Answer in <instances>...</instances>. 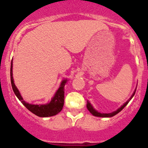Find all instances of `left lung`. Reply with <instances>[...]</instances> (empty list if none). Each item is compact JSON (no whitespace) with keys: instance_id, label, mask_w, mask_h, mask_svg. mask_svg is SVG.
<instances>
[{"instance_id":"8db88e82","label":"left lung","mask_w":148,"mask_h":148,"mask_svg":"<svg viewBox=\"0 0 148 148\" xmlns=\"http://www.w3.org/2000/svg\"><path fill=\"white\" fill-rule=\"evenodd\" d=\"M136 90H135V91L133 92V95H131V97L130 98V99H129V100H128L126 103H125V104H124L122 106H121V108H119V109L117 110L114 111V112H113V113H99L98 111H96L95 109H94L93 108H92V105H91V104H90V102H88V101H87V109H88V110L90 111V113H92V114L93 115V116H98V117H112V116H115V115H116V114H117V113H119L120 111H121L123 109H124V108H125V106H126L127 104H128V102L130 101V99H131L133 97V95H135Z\"/></svg>"}]
</instances>
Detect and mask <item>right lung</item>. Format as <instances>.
<instances>
[{"label":"right lung","instance_id":"1","mask_svg":"<svg viewBox=\"0 0 148 148\" xmlns=\"http://www.w3.org/2000/svg\"><path fill=\"white\" fill-rule=\"evenodd\" d=\"M10 78H11V84L12 90L18 97V99L21 101L22 104L25 106L26 108L31 111L32 113H34L36 116L39 117H49V116H53L55 115L58 114L59 112H61L64 106V87L65 84L67 80H63L61 82L60 87L57 90L56 93L55 94L54 97L52 99L50 102L47 104H30L27 103L25 101L23 100V98L21 97L20 92L15 87L14 81H13L12 77V61L11 63V68H10Z\"/></svg>","mask_w":148,"mask_h":148}]
</instances>
